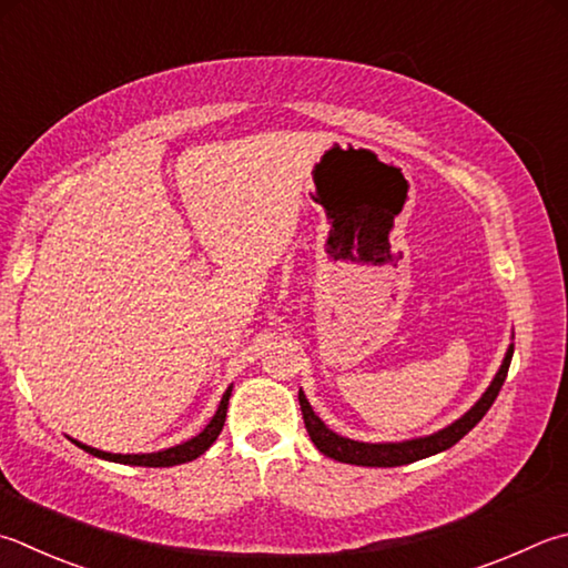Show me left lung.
I'll return each instance as SVG.
<instances>
[{
	"label": "left lung",
	"mask_w": 568,
	"mask_h": 568,
	"mask_svg": "<svg viewBox=\"0 0 568 568\" xmlns=\"http://www.w3.org/2000/svg\"><path fill=\"white\" fill-rule=\"evenodd\" d=\"M511 355H514V345H509L499 373L494 375L491 385L479 397L477 405H474L469 412H464V415L457 422H452L449 427L435 432V435L407 439V442H379V445L339 437L333 429H327L325 422L315 415L311 402H307V397L301 389L297 392V399H301L305 429H307V435H311V439L315 442V447L323 452L325 457L345 462V464H357V467H402V464L432 457V455H437V452L455 447L457 442L467 435V432L477 425L484 415H487L489 407L494 405V399H497V395H499L504 379H507Z\"/></svg>",
	"instance_id": "obj_1"
}]
</instances>
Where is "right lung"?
<instances>
[{"instance_id":"obj_1","label":"right lung","mask_w":568,"mask_h":568,"mask_svg":"<svg viewBox=\"0 0 568 568\" xmlns=\"http://www.w3.org/2000/svg\"><path fill=\"white\" fill-rule=\"evenodd\" d=\"M231 389L229 387L223 392V399L219 409H215L213 419L205 425L203 432H199L193 439L183 442V445L176 447H169V449H161V452H151V455H111V452H101L94 447H87L81 445V442L71 439L77 447H81L89 455H94L99 459H109V462H119V464H131V467H176V464H185V462H193L195 457H201L205 449H209L215 439H219L221 429H223V422H225V412H229V399H231Z\"/></svg>"}]
</instances>
